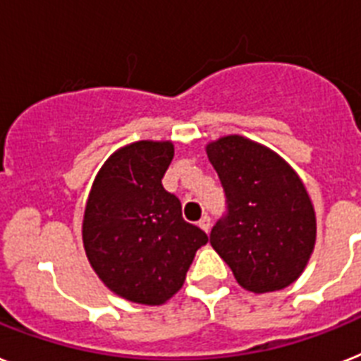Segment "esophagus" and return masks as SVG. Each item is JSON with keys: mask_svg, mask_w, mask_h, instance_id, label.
Segmentation results:
<instances>
[{"mask_svg": "<svg viewBox=\"0 0 361 361\" xmlns=\"http://www.w3.org/2000/svg\"><path fill=\"white\" fill-rule=\"evenodd\" d=\"M198 226L202 227L205 233H209V229H211V218H209L207 214H205V216H202V220L198 222Z\"/></svg>", "mask_w": 361, "mask_h": 361, "instance_id": "esophagus-1", "label": "esophagus"}]
</instances>
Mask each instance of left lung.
<instances>
[{
    "label": "left lung",
    "instance_id": "1",
    "mask_svg": "<svg viewBox=\"0 0 361 361\" xmlns=\"http://www.w3.org/2000/svg\"><path fill=\"white\" fill-rule=\"evenodd\" d=\"M227 198L211 246L242 288L283 290L305 271L316 246V211L301 178L271 148L233 134L205 147Z\"/></svg>",
    "mask_w": 361,
    "mask_h": 361
}]
</instances>
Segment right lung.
Instances as JSON below:
<instances>
[{"mask_svg": "<svg viewBox=\"0 0 361 361\" xmlns=\"http://www.w3.org/2000/svg\"><path fill=\"white\" fill-rule=\"evenodd\" d=\"M172 157V141L121 147L97 172L84 209L93 271L115 295L148 307L180 292L196 251L207 244V235L183 220L180 200L163 189Z\"/></svg>", "mask_w": 361, "mask_h": 361, "instance_id": "obj_1", "label": "right lung"}]
</instances>
